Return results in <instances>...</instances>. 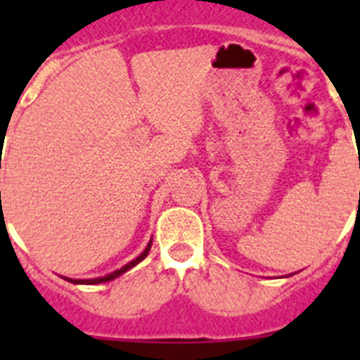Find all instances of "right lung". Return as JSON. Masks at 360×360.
<instances>
[{"label":"right lung","instance_id":"1","mask_svg":"<svg viewBox=\"0 0 360 360\" xmlns=\"http://www.w3.org/2000/svg\"><path fill=\"white\" fill-rule=\"evenodd\" d=\"M149 248H151V243H149V245H147L146 250L141 252L140 256L136 257V259H132V262L127 263V265H124V267H121L120 271H115V273L108 274V276H103V278H93V280H70V278H67V280H69V282H72V284H101V282H108V280H114V278H117V276H120V274H123L124 271H129L130 267H134V265H138V263H140L141 259H143V257L147 256V254H149Z\"/></svg>","mask_w":360,"mask_h":360}]
</instances>
